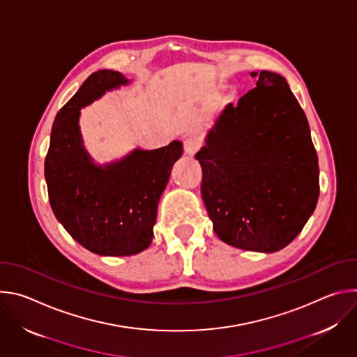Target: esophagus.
Listing matches in <instances>:
<instances>
[{
  "instance_id": "34e87169",
  "label": "esophagus",
  "mask_w": 357,
  "mask_h": 357,
  "mask_svg": "<svg viewBox=\"0 0 357 357\" xmlns=\"http://www.w3.org/2000/svg\"><path fill=\"white\" fill-rule=\"evenodd\" d=\"M199 146H200V141L196 137H190L183 141V149L188 155H193L199 149Z\"/></svg>"
}]
</instances>
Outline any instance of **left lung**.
I'll return each instance as SVG.
<instances>
[{
  "label": "left lung",
  "mask_w": 357,
  "mask_h": 357,
  "mask_svg": "<svg viewBox=\"0 0 357 357\" xmlns=\"http://www.w3.org/2000/svg\"><path fill=\"white\" fill-rule=\"evenodd\" d=\"M256 87L226 105L195 158L202 199L229 245L274 252L314 213L319 167L310 124L278 73L251 72Z\"/></svg>",
  "instance_id": "1"
}]
</instances>
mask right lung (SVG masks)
I'll list each match as a JSON object with an SVG mask.
<instances>
[{
    "mask_svg": "<svg viewBox=\"0 0 357 357\" xmlns=\"http://www.w3.org/2000/svg\"><path fill=\"white\" fill-rule=\"evenodd\" d=\"M128 83L116 70L91 73L56 114L45 160L49 202L56 219L98 256H134L149 247L160 197L183 151L175 139L157 149L135 148L106 164L91 158L80 132V110Z\"/></svg>",
    "mask_w": 357,
    "mask_h": 357,
    "instance_id": "add662e5",
    "label": "right lung"
}]
</instances>
